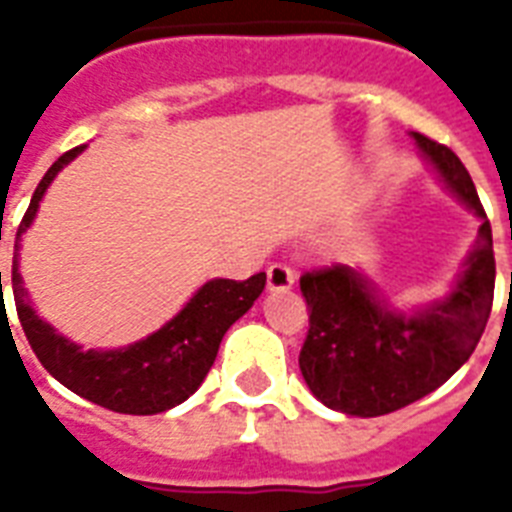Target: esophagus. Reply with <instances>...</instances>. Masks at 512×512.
I'll return each instance as SVG.
<instances>
[{
	"label": "esophagus",
	"instance_id": "obj_1",
	"mask_svg": "<svg viewBox=\"0 0 512 512\" xmlns=\"http://www.w3.org/2000/svg\"><path fill=\"white\" fill-rule=\"evenodd\" d=\"M295 284V271L284 263H273L268 268V289L279 292V289H289Z\"/></svg>",
	"mask_w": 512,
	"mask_h": 512
}]
</instances>
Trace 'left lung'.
<instances>
[{"label": "left lung", "mask_w": 512, "mask_h": 512, "mask_svg": "<svg viewBox=\"0 0 512 512\" xmlns=\"http://www.w3.org/2000/svg\"><path fill=\"white\" fill-rule=\"evenodd\" d=\"M422 159L481 220L473 249L444 297L396 308L361 268L332 263L300 276L311 329L300 372L321 404L350 417H380L444 385L476 350L494 300L492 225L452 148L412 132Z\"/></svg>", "instance_id": "8db88e82"}]
</instances>
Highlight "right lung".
I'll list each match as a JSON object with an SVG mask.
<instances>
[{
    "instance_id": "right-lung-1",
    "label": "right lung",
    "mask_w": 512,
    "mask_h": 512,
    "mask_svg": "<svg viewBox=\"0 0 512 512\" xmlns=\"http://www.w3.org/2000/svg\"><path fill=\"white\" fill-rule=\"evenodd\" d=\"M87 146L68 151L52 164L42 183L36 185L23 223L15 236L12 255V295L18 308L20 327L26 332L36 358L47 372L74 390L76 396L92 404L106 406L119 414H159L183 404L204 382L217 358V348L233 321L263 295L265 273H255L247 281L212 279L201 284L188 303L164 327L148 337L122 348L84 350L79 342L68 340L34 311L28 289L20 276V239L31 228L39 204L58 172L71 164ZM2 289V271H0Z\"/></svg>"
}]
</instances>
